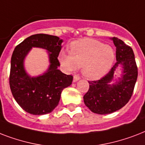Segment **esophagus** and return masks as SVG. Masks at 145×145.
I'll use <instances>...</instances> for the list:
<instances>
[{"instance_id": "1", "label": "esophagus", "mask_w": 145, "mask_h": 145, "mask_svg": "<svg viewBox=\"0 0 145 145\" xmlns=\"http://www.w3.org/2000/svg\"><path fill=\"white\" fill-rule=\"evenodd\" d=\"M80 79V77L79 75L78 74H75L74 76V82H77V80H79Z\"/></svg>"}]
</instances>
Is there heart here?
Instances as JSON below:
<instances>
[{
    "instance_id": "heart-1",
    "label": "heart",
    "mask_w": 145,
    "mask_h": 145,
    "mask_svg": "<svg viewBox=\"0 0 145 145\" xmlns=\"http://www.w3.org/2000/svg\"><path fill=\"white\" fill-rule=\"evenodd\" d=\"M114 60L113 49L93 39L73 42L70 54L61 52L59 61L69 71L83 68L84 76L90 80H99L110 70Z\"/></svg>"
}]
</instances>
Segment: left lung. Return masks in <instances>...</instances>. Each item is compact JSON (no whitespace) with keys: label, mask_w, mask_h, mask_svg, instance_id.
I'll list each match as a JSON object with an SVG mask.
<instances>
[{"label":"left lung","mask_w":145,"mask_h":145,"mask_svg":"<svg viewBox=\"0 0 145 145\" xmlns=\"http://www.w3.org/2000/svg\"><path fill=\"white\" fill-rule=\"evenodd\" d=\"M116 46L117 61L107 74L98 80L88 81L89 88L84 95V104L93 113L107 114L120 110L128 103L138 77V68L133 49L117 37L111 39ZM123 67V75L118 82L110 85L115 71Z\"/></svg>","instance_id":"1"}]
</instances>
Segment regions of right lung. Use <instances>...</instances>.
<instances>
[{"mask_svg":"<svg viewBox=\"0 0 145 145\" xmlns=\"http://www.w3.org/2000/svg\"><path fill=\"white\" fill-rule=\"evenodd\" d=\"M62 40L59 37L37 34L27 37L17 45L12 52L10 74V86L15 100L24 110L33 115L52 112L59 105L61 93L73 81V76L58 69V56ZM32 47L49 52L50 67L46 73L31 78L24 68V59Z\"/></svg>","mask_w":145,"mask_h":145,"instance_id":"obj_1","label":"right lung"}]
</instances>
